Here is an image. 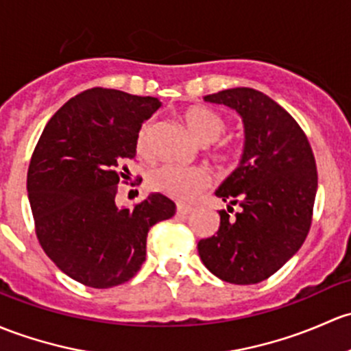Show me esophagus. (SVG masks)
Masks as SVG:
<instances>
[{"label":"esophagus","instance_id":"34e87169","mask_svg":"<svg viewBox=\"0 0 351 351\" xmlns=\"http://www.w3.org/2000/svg\"><path fill=\"white\" fill-rule=\"evenodd\" d=\"M191 206L190 205H185V204H178L176 205V213L178 215H188V213H191Z\"/></svg>","mask_w":351,"mask_h":351}]
</instances>
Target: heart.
<instances>
[{"label": "heart", "instance_id": "heart-1", "mask_svg": "<svg viewBox=\"0 0 351 351\" xmlns=\"http://www.w3.org/2000/svg\"><path fill=\"white\" fill-rule=\"evenodd\" d=\"M188 131L202 145H212L219 141L227 132V121L215 110L202 106L186 109L183 112ZM154 131L153 121H146L136 136V149L141 156H147L151 151V136ZM213 160L219 163H227L230 160V149L225 143H219L210 151ZM212 182L210 173L204 168H180V166L163 165L149 175V186L154 191L166 195L175 200L188 202L197 197L202 190Z\"/></svg>", "mask_w": 351, "mask_h": 351}]
</instances>
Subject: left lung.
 <instances>
[{
    "instance_id": "8db88e82",
    "label": "left lung",
    "mask_w": 351,
    "mask_h": 351,
    "mask_svg": "<svg viewBox=\"0 0 351 351\" xmlns=\"http://www.w3.org/2000/svg\"><path fill=\"white\" fill-rule=\"evenodd\" d=\"M242 117L245 146L239 168L215 195L217 235L198 242L202 263L225 282L257 284L278 272L300 250L311 227L318 190L315 154L300 124L256 88L237 87L205 95ZM241 212L230 217L233 205Z\"/></svg>"
}]
</instances>
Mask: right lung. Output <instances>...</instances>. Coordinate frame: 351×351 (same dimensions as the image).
Returning a JSON list of instances; mask_svg holds the SVG:
<instances>
[{
  "label": "right lung",
  "mask_w": 351,
  "mask_h": 351,
  "mask_svg": "<svg viewBox=\"0 0 351 351\" xmlns=\"http://www.w3.org/2000/svg\"><path fill=\"white\" fill-rule=\"evenodd\" d=\"M161 102L94 87L65 102L47 123L28 168V200L40 245L84 286L129 281L146 261L147 232L176 205L151 193L134 208L116 204L136 156V136Z\"/></svg>",
  "instance_id": "add662e5"
}]
</instances>
